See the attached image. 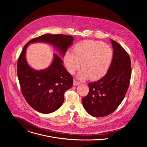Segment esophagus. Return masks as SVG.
Wrapping results in <instances>:
<instances>
[{
    "mask_svg": "<svg viewBox=\"0 0 147 147\" xmlns=\"http://www.w3.org/2000/svg\"><path fill=\"white\" fill-rule=\"evenodd\" d=\"M80 84V82L78 81H77L76 80H74V81H73V86H76Z\"/></svg>",
    "mask_w": 147,
    "mask_h": 147,
    "instance_id": "obj_1",
    "label": "esophagus"
}]
</instances>
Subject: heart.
Returning <instances> with one entry per match:
<instances>
[{"mask_svg":"<svg viewBox=\"0 0 147 147\" xmlns=\"http://www.w3.org/2000/svg\"><path fill=\"white\" fill-rule=\"evenodd\" d=\"M113 59V51L108 45L97 40H86L76 44L73 51H67L64 63L67 71L73 74L81 66L77 77L91 80L100 79L108 71Z\"/></svg>","mask_w":147,"mask_h":147,"instance_id":"obj_1","label":"heart"}]
</instances>
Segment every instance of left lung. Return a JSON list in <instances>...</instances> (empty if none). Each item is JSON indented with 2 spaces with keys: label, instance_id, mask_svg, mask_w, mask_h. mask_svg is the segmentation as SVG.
Here are the masks:
<instances>
[{
  "label": "left lung",
  "instance_id": "1",
  "mask_svg": "<svg viewBox=\"0 0 147 147\" xmlns=\"http://www.w3.org/2000/svg\"><path fill=\"white\" fill-rule=\"evenodd\" d=\"M110 40L113 49L111 65L105 76L88 84L89 93L82 99L83 107L95 117L108 116L117 109L127 92L131 78L129 54L116 41Z\"/></svg>",
  "mask_w": 147,
  "mask_h": 147
}]
</instances>
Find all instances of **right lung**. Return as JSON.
<instances>
[{
    "instance_id": "1",
    "label": "right lung",
    "mask_w": 147,
    "mask_h": 147,
    "mask_svg": "<svg viewBox=\"0 0 147 147\" xmlns=\"http://www.w3.org/2000/svg\"><path fill=\"white\" fill-rule=\"evenodd\" d=\"M73 40L70 35L44 34L30 40L19 56L17 76L22 94L30 105L39 113H51L62 105L64 94L72 87L73 78L63 65L61 57L55 53L48 68L40 70L32 69L26 60L27 48L32 43H48L64 57Z\"/></svg>"
}]
</instances>
